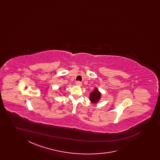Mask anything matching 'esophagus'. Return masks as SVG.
I'll list each match as a JSON object with an SVG mask.
<instances>
[{
	"label": "esophagus",
	"instance_id": "34e87169",
	"mask_svg": "<svg viewBox=\"0 0 160 160\" xmlns=\"http://www.w3.org/2000/svg\"><path fill=\"white\" fill-rule=\"evenodd\" d=\"M82 82H80V81H78V82H76V85L77 86H82Z\"/></svg>",
	"mask_w": 160,
	"mask_h": 160
}]
</instances>
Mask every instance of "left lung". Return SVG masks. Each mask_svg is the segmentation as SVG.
<instances>
[{
  "mask_svg": "<svg viewBox=\"0 0 160 160\" xmlns=\"http://www.w3.org/2000/svg\"><path fill=\"white\" fill-rule=\"evenodd\" d=\"M101 93L98 91V90L95 88L94 91L90 94V100L92 102L95 103L99 101L101 98Z\"/></svg>",
  "mask_w": 160,
  "mask_h": 160,
  "instance_id": "left-lung-1",
  "label": "left lung"
}]
</instances>
